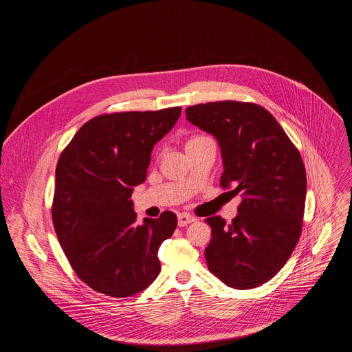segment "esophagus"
Instances as JSON below:
<instances>
[{
    "label": "esophagus",
    "instance_id": "34e87169",
    "mask_svg": "<svg viewBox=\"0 0 352 352\" xmlns=\"http://www.w3.org/2000/svg\"><path fill=\"white\" fill-rule=\"evenodd\" d=\"M195 220H196V219H195L193 216L188 214V213H179V214H178V226H179V227H185V226L193 223Z\"/></svg>",
    "mask_w": 352,
    "mask_h": 352
}]
</instances>
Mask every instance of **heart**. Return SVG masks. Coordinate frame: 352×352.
<instances>
[{"label": "heart", "instance_id": "1", "mask_svg": "<svg viewBox=\"0 0 352 352\" xmlns=\"http://www.w3.org/2000/svg\"><path fill=\"white\" fill-rule=\"evenodd\" d=\"M205 138H208V136H204V135H197V136H193V138H190V139L188 140V143H192V142H197V140H200V139H205Z\"/></svg>", "mask_w": 352, "mask_h": 352}]
</instances>
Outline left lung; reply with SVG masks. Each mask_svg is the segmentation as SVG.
<instances>
[{
  "mask_svg": "<svg viewBox=\"0 0 352 352\" xmlns=\"http://www.w3.org/2000/svg\"><path fill=\"white\" fill-rule=\"evenodd\" d=\"M186 120L212 133L220 146L223 188L242 193L231 224L206 219L212 241L209 270L238 289L273 278L298 243L305 210L307 173L298 148L276 118L254 103L226 100L185 110Z\"/></svg>",
  "mask_w": 352,
  "mask_h": 352,
  "instance_id": "obj_1",
  "label": "left lung"
}]
</instances>
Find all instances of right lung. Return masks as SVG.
<instances>
[{
    "mask_svg": "<svg viewBox=\"0 0 352 352\" xmlns=\"http://www.w3.org/2000/svg\"><path fill=\"white\" fill-rule=\"evenodd\" d=\"M181 107L126 111L87 121L56 168L53 224L78 277L97 292L125 298L160 273L157 250L177 216L136 223L131 195L144 182L153 146L171 131Z\"/></svg>",
    "mask_w": 352,
    "mask_h": 352,
    "instance_id": "add662e5",
    "label": "right lung"
}]
</instances>
